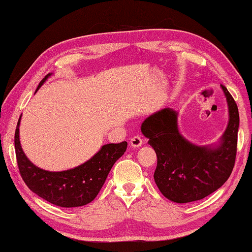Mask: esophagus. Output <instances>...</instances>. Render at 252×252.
I'll use <instances>...</instances> for the list:
<instances>
[{
  "label": "esophagus",
  "instance_id": "1",
  "mask_svg": "<svg viewBox=\"0 0 252 252\" xmlns=\"http://www.w3.org/2000/svg\"><path fill=\"white\" fill-rule=\"evenodd\" d=\"M130 146L133 148H139L142 146V139L139 135L133 136L130 139Z\"/></svg>",
  "mask_w": 252,
  "mask_h": 252
}]
</instances>
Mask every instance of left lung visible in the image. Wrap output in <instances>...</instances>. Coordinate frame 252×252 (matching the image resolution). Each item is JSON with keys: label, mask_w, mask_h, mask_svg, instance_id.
<instances>
[{"label": "left lung", "mask_w": 252, "mask_h": 252, "mask_svg": "<svg viewBox=\"0 0 252 252\" xmlns=\"http://www.w3.org/2000/svg\"><path fill=\"white\" fill-rule=\"evenodd\" d=\"M228 105V125L217 146L199 147L181 135L178 113L163 109L141 124V132L157 153L155 182L165 198L177 203L197 201L227 181L237 152L239 113L226 87L220 85Z\"/></svg>", "instance_id": "1"}]
</instances>
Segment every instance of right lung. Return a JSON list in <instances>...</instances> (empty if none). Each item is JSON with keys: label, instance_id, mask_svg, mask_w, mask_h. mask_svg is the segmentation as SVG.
<instances>
[{"label": "right lung", "instance_id": "1", "mask_svg": "<svg viewBox=\"0 0 252 252\" xmlns=\"http://www.w3.org/2000/svg\"><path fill=\"white\" fill-rule=\"evenodd\" d=\"M51 74L41 80V86ZM20 117L15 131V152H16L19 173L30 190L50 203L63 208H75L88 204L101 190L112 166L124 155L127 142L107 143L81 165L62 172H50L35 166L28 160L19 141Z\"/></svg>", "mask_w": 252, "mask_h": 252}]
</instances>
